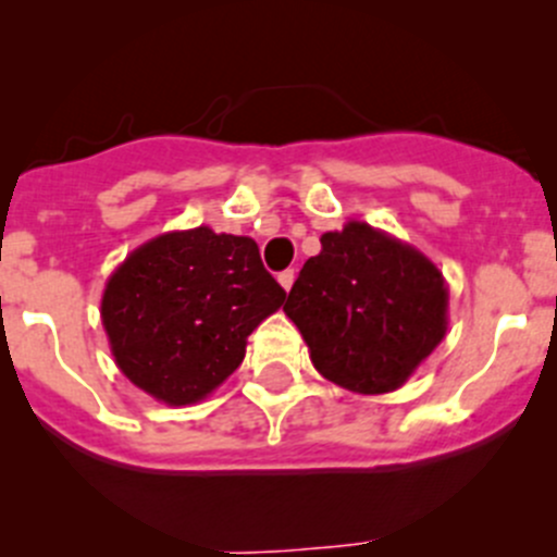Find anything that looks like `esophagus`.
<instances>
[{
	"instance_id": "obj_1",
	"label": "esophagus",
	"mask_w": 557,
	"mask_h": 557,
	"mask_svg": "<svg viewBox=\"0 0 557 557\" xmlns=\"http://www.w3.org/2000/svg\"><path fill=\"white\" fill-rule=\"evenodd\" d=\"M277 280L285 290H290V285H294V280H296V272L294 269H285V272L277 274Z\"/></svg>"
}]
</instances>
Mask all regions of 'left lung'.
<instances>
[{
  "label": "left lung",
  "mask_w": 557,
  "mask_h": 557,
  "mask_svg": "<svg viewBox=\"0 0 557 557\" xmlns=\"http://www.w3.org/2000/svg\"><path fill=\"white\" fill-rule=\"evenodd\" d=\"M283 310L325 380L374 396L401 387L445 339L447 285L412 245L350 221L320 237Z\"/></svg>",
  "instance_id": "obj_1"
}]
</instances>
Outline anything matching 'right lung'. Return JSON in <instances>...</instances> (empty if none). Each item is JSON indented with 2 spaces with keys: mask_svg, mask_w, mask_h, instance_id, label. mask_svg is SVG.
<instances>
[{
  "mask_svg": "<svg viewBox=\"0 0 557 557\" xmlns=\"http://www.w3.org/2000/svg\"><path fill=\"white\" fill-rule=\"evenodd\" d=\"M283 301L250 237L199 226L128 252L107 280L102 323L117 369L159 401L185 407L243 363L247 336Z\"/></svg>",
  "mask_w": 557,
  "mask_h": 557,
  "instance_id": "1",
  "label": "right lung"
}]
</instances>
